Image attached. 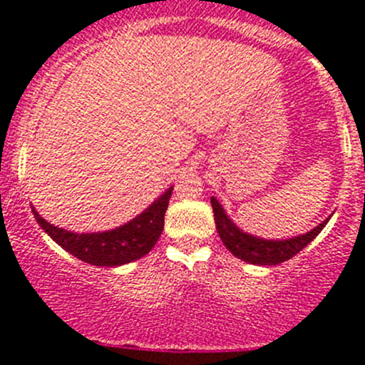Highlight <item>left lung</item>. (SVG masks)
Returning a JSON list of instances; mask_svg holds the SVG:
<instances>
[{
  "instance_id": "obj_1",
  "label": "left lung",
  "mask_w": 365,
  "mask_h": 365,
  "mask_svg": "<svg viewBox=\"0 0 365 365\" xmlns=\"http://www.w3.org/2000/svg\"><path fill=\"white\" fill-rule=\"evenodd\" d=\"M212 208H214L215 215V227H217L219 237L222 240L225 247L235 257H240V259L247 261V263H252V265H279L283 261L291 259L324 230V227L329 221L327 219V221L320 222L311 232L298 235V237H292V240L269 241L259 240V237H254V235H248L243 230H240L228 219V215L225 214L222 206L219 205L215 197H212Z\"/></svg>"
}]
</instances>
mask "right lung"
Returning a JSON list of instances; mask_svg holds the SVG:
<instances>
[{
    "label": "right lung",
    "instance_id": "1",
    "mask_svg": "<svg viewBox=\"0 0 365 365\" xmlns=\"http://www.w3.org/2000/svg\"><path fill=\"white\" fill-rule=\"evenodd\" d=\"M172 190L164 192L153 205L128 225L100 234H74L53 227L40 217L34 208L32 214L38 225L74 257L96 267H118L140 259L155 247L164 228V214L172 197Z\"/></svg>",
    "mask_w": 365,
    "mask_h": 365
}]
</instances>
